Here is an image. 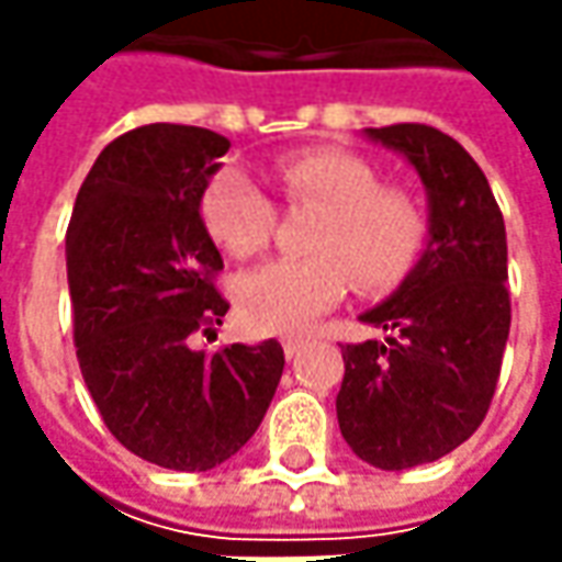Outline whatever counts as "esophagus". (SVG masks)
<instances>
[{"label": "esophagus", "mask_w": 562, "mask_h": 562, "mask_svg": "<svg viewBox=\"0 0 562 562\" xmlns=\"http://www.w3.org/2000/svg\"><path fill=\"white\" fill-rule=\"evenodd\" d=\"M303 344H306L303 337H284V340H281V347H284V357L288 359L296 357V353L303 350Z\"/></svg>", "instance_id": "1"}]
</instances>
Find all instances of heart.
I'll list each match as a JSON object with an SVG mask.
<instances>
[{
    "label": "heart",
    "mask_w": 562,
    "mask_h": 562,
    "mask_svg": "<svg viewBox=\"0 0 562 562\" xmlns=\"http://www.w3.org/2000/svg\"><path fill=\"white\" fill-rule=\"evenodd\" d=\"M274 181L291 203L322 205L310 234V256L274 259L237 281V310L252 331L293 335L328 313L350 288H397L419 262L428 222L419 200L381 184L378 168L340 146H310L274 162ZM205 234L227 256L249 259L271 244L278 205L240 168L218 171L203 190Z\"/></svg>",
    "instance_id": "heart-1"
}]
</instances>
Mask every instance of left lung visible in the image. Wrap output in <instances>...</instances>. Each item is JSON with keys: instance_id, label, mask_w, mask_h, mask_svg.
Listing matches in <instances>:
<instances>
[{"instance_id": "left-lung-1", "label": "left lung", "mask_w": 562, "mask_h": 562, "mask_svg": "<svg viewBox=\"0 0 562 562\" xmlns=\"http://www.w3.org/2000/svg\"><path fill=\"white\" fill-rule=\"evenodd\" d=\"M428 190V247L397 293L362 313L384 340L347 344L340 435L384 472L435 463L485 422L509 337L507 227L485 171L428 124L366 127Z\"/></svg>"}]
</instances>
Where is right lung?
Returning <instances> with one entry per match:
<instances>
[{
	"label": "right lung",
	"instance_id": "add662e5",
	"mask_svg": "<svg viewBox=\"0 0 562 562\" xmlns=\"http://www.w3.org/2000/svg\"><path fill=\"white\" fill-rule=\"evenodd\" d=\"M231 143L143 124L99 153L65 237L80 375L105 428L146 463L205 472L252 438L284 372L278 340L193 350L227 313L200 200Z\"/></svg>",
	"mask_w": 562,
	"mask_h": 562
}]
</instances>
